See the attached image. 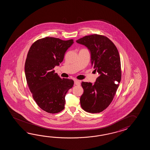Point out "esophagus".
I'll list each match as a JSON object with an SVG mask.
<instances>
[{
  "instance_id": "esophagus-1",
  "label": "esophagus",
  "mask_w": 150,
  "mask_h": 150,
  "mask_svg": "<svg viewBox=\"0 0 150 150\" xmlns=\"http://www.w3.org/2000/svg\"><path fill=\"white\" fill-rule=\"evenodd\" d=\"M74 84L76 85H80V82L79 80H74Z\"/></svg>"
}]
</instances>
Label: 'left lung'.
<instances>
[{"mask_svg":"<svg viewBox=\"0 0 150 150\" xmlns=\"http://www.w3.org/2000/svg\"><path fill=\"white\" fill-rule=\"evenodd\" d=\"M76 42L89 49L92 65L99 74L94 83H81L83 93L80 99L81 107L88 112H100L111 103L121 80L118 50L112 42L103 35L85 36Z\"/></svg>","mask_w":150,"mask_h":150,"instance_id":"left-lung-1","label":"left lung"}]
</instances>
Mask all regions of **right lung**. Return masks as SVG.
Returning a JSON list of instances; mask_svg holds the SVG:
<instances>
[{
    "label": "right lung",
    "instance_id": "right-lung-1",
    "mask_svg": "<svg viewBox=\"0 0 150 150\" xmlns=\"http://www.w3.org/2000/svg\"><path fill=\"white\" fill-rule=\"evenodd\" d=\"M74 40L46 37L35 41L29 50L25 65V78L37 105L45 112L58 113L64 109L65 97L73 80L62 79L54 73Z\"/></svg>",
    "mask_w": 150,
    "mask_h": 150
}]
</instances>
